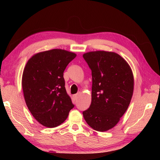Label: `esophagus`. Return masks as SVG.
Here are the masks:
<instances>
[{
  "instance_id": "34e87169",
  "label": "esophagus",
  "mask_w": 160,
  "mask_h": 160,
  "mask_svg": "<svg viewBox=\"0 0 160 160\" xmlns=\"http://www.w3.org/2000/svg\"><path fill=\"white\" fill-rule=\"evenodd\" d=\"M78 94H74L73 96V99L76 100H77L78 99Z\"/></svg>"
}]
</instances>
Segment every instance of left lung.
<instances>
[{
  "label": "left lung",
  "instance_id": "8db88e82",
  "mask_svg": "<svg viewBox=\"0 0 160 160\" xmlns=\"http://www.w3.org/2000/svg\"><path fill=\"white\" fill-rule=\"evenodd\" d=\"M83 58L92 75L91 103L83 116L94 130L106 131L118 124L130 104L134 85L132 71L113 52H91L84 53Z\"/></svg>",
  "mask_w": 160,
  "mask_h": 160
}]
</instances>
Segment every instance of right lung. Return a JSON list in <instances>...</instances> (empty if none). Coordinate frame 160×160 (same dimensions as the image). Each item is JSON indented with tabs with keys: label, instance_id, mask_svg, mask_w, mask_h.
<instances>
[{
	"label": "right lung",
	"instance_id": "1",
	"mask_svg": "<svg viewBox=\"0 0 160 160\" xmlns=\"http://www.w3.org/2000/svg\"><path fill=\"white\" fill-rule=\"evenodd\" d=\"M76 56L65 50L46 51L33 56L23 71L22 87L26 104L45 127L59 126L74 107L64 87L63 73Z\"/></svg>",
	"mask_w": 160,
	"mask_h": 160
}]
</instances>
